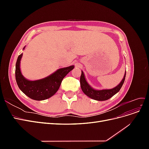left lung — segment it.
I'll return each instance as SVG.
<instances>
[{
    "label": "left lung",
    "instance_id": "1",
    "mask_svg": "<svg viewBox=\"0 0 149 149\" xmlns=\"http://www.w3.org/2000/svg\"><path fill=\"white\" fill-rule=\"evenodd\" d=\"M125 74L126 71L125 72V74L123 80H122L121 82L115 88L110 89L96 90L93 89L91 86L88 84V83L86 81V80L83 72L81 71V75L80 77L81 88L83 92L90 98L93 99V100L96 101H106L109 100V99H110L111 97L113 96L114 94H116L117 93H118L120 91V89L121 87L123 86L125 81Z\"/></svg>",
    "mask_w": 149,
    "mask_h": 149
}]
</instances>
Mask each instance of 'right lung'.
<instances>
[{"label": "right lung", "mask_w": 149, "mask_h": 149, "mask_svg": "<svg viewBox=\"0 0 149 149\" xmlns=\"http://www.w3.org/2000/svg\"><path fill=\"white\" fill-rule=\"evenodd\" d=\"M24 47V49H25ZM22 53L18 56L15 65V79L18 86L25 95L36 101H42L52 97L59 89L63 79L74 68L72 65L58 69L47 77L35 81H30L22 75L20 63Z\"/></svg>", "instance_id": "1"}]
</instances>
